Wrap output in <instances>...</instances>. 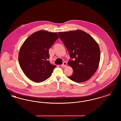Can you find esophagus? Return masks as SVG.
Here are the masks:
<instances>
[{"label": "esophagus", "mask_w": 121, "mask_h": 121, "mask_svg": "<svg viewBox=\"0 0 121 121\" xmlns=\"http://www.w3.org/2000/svg\"><path fill=\"white\" fill-rule=\"evenodd\" d=\"M67 66V63L65 62H64L61 65V66L62 67H66Z\"/></svg>", "instance_id": "esophagus-1"}]
</instances>
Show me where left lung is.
<instances>
[{
  "mask_svg": "<svg viewBox=\"0 0 121 121\" xmlns=\"http://www.w3.org/2000/svg\"><path fill=\"white\" fill-rule=\"evenodd\" d=\"M60 39L69 52L68 65L73 69L68 77L77 82L89 79L96 72L100 60V51L96 41L86 32L77 30L59 32Z\"/></svg>",
  "mask_w": 121,
  "mask_h": 121,
  "instance_id": "left-lung-1",
  "label": "left lung"
}]
</instances>
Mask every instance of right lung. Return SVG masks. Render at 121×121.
I'll return each mask as SVG.
<instances>
[{"label": "right lung", "instance_id": "obj_1", "mask_svg": "<svg viewBox=\"0 0 121 121\" xmlns=\"http://www.w3.org/2000/svg\"><path fill=\"white\" fill-rule=\"evenodd\" d=\"M59 38L56 33L40 30L25 40L18 53L21 69L29 79L36 82L46 80L56 65L49 62V49Z\"/></svg>", "mask_w": 121, "mask_h": 121}]
</instances>
